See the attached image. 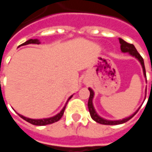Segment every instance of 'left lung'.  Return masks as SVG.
<instances>
[{"mask_svg":"<svg viewBox=\"0 0 152 152\" xmlns=\"http://www.w3.org/2000/svg\"><path fill=\"white\" fill-rule=\"evenodd\" d=\"M119 41H120V44H121V52H122V53H129V55L135 58L140 63L141 66H142V72H143V76L144 77H145V79H146V82H147V76H146V70H145V66H144L143 58H142V56L138 53V52H137V50H136V48L134 47V45L127 43L126 41H124V40H123V39H121V38H119ZM89 92H90V94H89V102H88V108H89V113H90V116H91V118H92L94 121H96V122H98L99 124L114 125V124H123V123H125V122H127L128 121H129L131 118L133 117L134 115L137 113V111H138L141 107L140 106V107L137 108V111H135L133 114L130 115L128 116V117H125L124 118V119H122V120H115V121L107 120L105 118H102V116H100V115L97 113L95 108H94V103H93V100H94V90H93L91 88H89ZM146 94H147V89H146ZM145 99H146V97H145ZM145 99H144V101H145Z\"/></svg>","mask_w":152,"mask_h":152,"instance_id":"1","label":"left lung"}]
</instances>
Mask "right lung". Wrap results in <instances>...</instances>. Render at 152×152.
I'll list each match as a JSON object with an SVG mask.
<instances>
[{"label": "right lung", "instance_id": "right-lung-1", "mask_svg": "<svg viewBox=\"0 0 152 152\" xmlns=\"http://www.w3.org/2000/svg\"><path fill=\"white\" fill-rule=\"evenodd\" d=\"M29 44H34V45H39L40 44V40H38V39H30V40H27L26 42L24 43H23L22 45H20L18 47L20 46H23V45H29ZM73 96L71 95L68 98V99L66 100V103H65V105L64 107H63V109L60 111L58 114L54 115L53 116H51V117H48V118H42V119H31V118H28V117H26L24 115H20L18 114V115L20 116L21 118H23V120H25L26 121H28V123H30V124H34V125H46V124H53L54 122H57L58 121H59L60 119L62 118L63 116V113H64V110L66 108V103L67 102L69 101V99L72 98Z\"/></svg>", "mask_w": 152, "mask_h": 152}]
</instances>
